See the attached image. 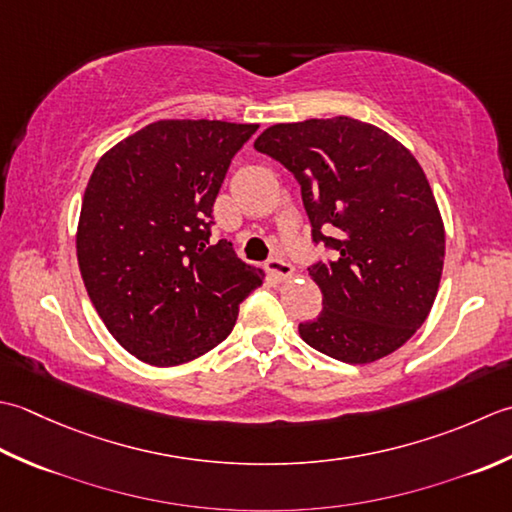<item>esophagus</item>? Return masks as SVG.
I'll return each mask as SVG.
<instances>
[{
    "instance_id": "esophagus-1",
    "label": "esophagus",
    "mask_w": 512,
    "mask_h": 512,
    "mask_svg": "<svg viewBox=\"0 0 512 512\" xmlns=\"http://www.w3.org/2000/svg\"><path fill=\"white\" fill-rule=\"evenodd\" d=\"M265 269H267V274H271L276 280H289L291 276H294V267L285 263L283 258H269Z\"/></svg>"
}]
</instances>
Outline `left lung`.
I'll return each instance as SVG.
<instances>
[{"mask_svg":"<svg viewBox=\"0 0 512 512\" xmlns=\"http://www.w3.org/2000/svg\"><path fill=\"white\" fill-rule=\"evenodd\" d=\"M254 148L296 176L314 243L333 249L331 260L309 267L322 311L300 322V338L349 364L400 349L433 307L446 243L415 156L351 117L276 123ZM331 228L336 239L326 236Z\"/></svg>","mask_w":512,"mask_h":512,"instance_id":"obj_1","label":"left lung"}]
</instances>
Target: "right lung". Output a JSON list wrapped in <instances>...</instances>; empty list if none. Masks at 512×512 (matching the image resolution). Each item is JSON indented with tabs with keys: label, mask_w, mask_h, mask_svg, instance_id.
Wrapping results in <instances>:
<instances>
[{
	"label": "right lung",
	"mask_w": 512,
	"mask_h": 512,
	"mask_svg": "<svg viewBox=\"0 0 512 512\" xmlns=\"http://www.w3.org/2000/svg\"><path fill=\"white\" fill-rule=\"evenodd\" d=\"M256 123L163 119L101 156L81 201L77 260L103 325L152 367L221 344L263 271L210 243L212 207Z\"/></svg>",
	"instance_id": "add662e5"
}]
</instances>
